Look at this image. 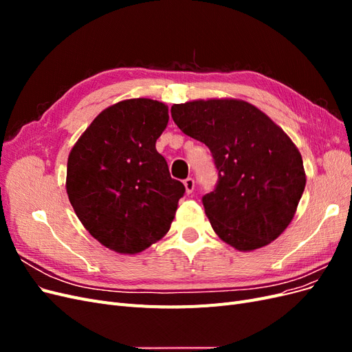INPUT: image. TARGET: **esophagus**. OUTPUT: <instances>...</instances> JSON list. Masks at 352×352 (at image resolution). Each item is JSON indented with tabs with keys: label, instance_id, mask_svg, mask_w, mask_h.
Here are the masks:
<instances>
[{
	"label": "esophagus",
	"instance_id": "esophagus-1",
	"mask_svg": "<svg viewBox=\"0 0 352 352\" xmlns=\"http://www.w3.org/2000/svg\"><path fill=\"white\" fill-rule=\"evenodd\" d=\"M184 185H185V188H186V192H188V194H192V190H194V188H195L194 179H192V177L185 179V180H184Z\"/></svg>",
	"mask_w": 352,
	"mask_h": 352
}]
</instances>
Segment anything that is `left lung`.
Masks as SVG:
<instances>
[{
  "mask_svg": "<svg viewBox=\"0 0 352 352\" xmlns=\"http://www.w3.org/2000/svg\"><path fill=\"white\" fill-rule=\"evenodd\" d=\"M170 113L180 131L211 153L217 184L202 206L217 235L239 251L278 238L305 188L302 158L289 136L238 100L175 104Z\"/></svg>",
  "mask_w": 352,
  "mask_h": 352,
  "instance_id": "obj_1",
  "label": "left lung"
}]
</instances>
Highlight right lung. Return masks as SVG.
Listing matches in <instances>:
<instances>
[{
	"label": "right lung",
	"instance_id": "add662e5",
	"mask_svg": "<svg viewBox=\"0 0 352 352\" xmlns=\"http://www.w3.org/2000/svg\"><path fill=\"white\" fill-rule=\"evenodd\" d=\"M167 111L146 98L117 102L95 117L70 151V204L91 235L116 252L136 254L162 239L185 194L155 150Z\"/></svg>",
	"mask_w": 352,
	"mask_h": 352
}]
</instances>
